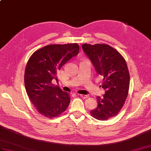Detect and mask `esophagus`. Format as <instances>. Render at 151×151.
<instances>
[{"instance_id":"obj_1","label":"esophagus","mask_w":151,"mask_h":151,"mask_svg":"<svg viewBox=\"0 0 151 151\" xmlns=\"http://www.w3.org/2000/svg\"><path fill=\"white\" fill-rule=\"evenodd\" d=\"M79 96H80L81 97L84 98V99H86V98L88 97V95H84V94H80Z\"/></svg>"}]
</instances>
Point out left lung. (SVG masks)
Instances as JSON below:
<instances>
[{"label": "left lung", "instance_id": "8db88e82", "mask_svg": "<svg viewBox=\"0 0 151 151\" xmlns=\"http://www.w3.org/2000/svg\"><path fill=\"white\" fill-rule=\"evenodd\" d=\"M82 48L102 78L101 86L105 90L103 97H97V107L90 114L97 120H106L119 113L127 97L130 76L126 61L107 44L84 43Z\"/></svg>", "mask_w": 151, "mask_h": 151}]
</instances>
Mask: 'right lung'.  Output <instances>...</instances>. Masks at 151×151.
<instances>
[{
    "instance_id": "add662e5",
    "label": "right lung",
    "mask_w": 151,
    "mask_h": 151,
    "mask_svg": "<svg viewBox=\"0 0 151 151\" xmlns=\"http://www.w3.org/2000/svg\"><path fill=\"white\" fill-rule=\"evenodd\" d=\"M78 43L52 44L37 50L29 58L25 70V87L39 113L49 119L64 112L70 102L68 93L52 83L57 73L79 54Z\"/></svg>"
}]
</instances>
